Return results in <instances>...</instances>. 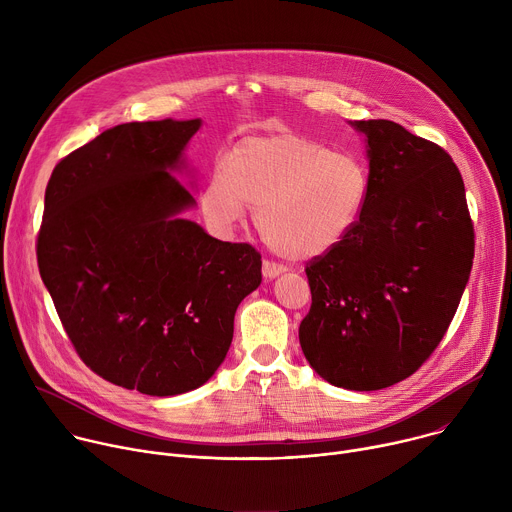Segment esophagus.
<instances>
[{"label": "esophagus", "instance_id": "34e87169", "mask_svg": "<svg viewBox=\"0 0 512 512\" xmlns=\"http://www.w3.org/2000/svg\"><path fill=\"white\" fill-rule=\"evenodd\" d=\"M283 273V267L275 265V263H269V261H263V277L265 281H271L275 277H279Z\"/></svg>", "mask_w": 512, "mask_h": 512}]
</instances>
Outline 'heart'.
<instances>
[{"label":"heart","mask_w":512,"mask_h":512,"mask_svg":"<svg viewBox=\"0 0 512 512\" xmlns=\"http://www.w3.org/2000/svg\"><path fill=\"white\" fill-rule=\"evenodd\" d=\"M371 172L358 158L294 131L241 139L206 178L200 208L206 223L229 235L249 208L277 253L312 261L344 245L367 212Z\"/></svg>","instance_id":"1"}]
</instances>
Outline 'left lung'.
<instances>
[{
	"label": "left lung",
	"instance_id": "left-lung-1",
	"mask_svg": "<svg viewBox=\"0 0 512 512\" xmlns=\"http://www.w3.org/2000/svg\"><path fill=\"white\" fill-rule=\"evenodd\" d=\"M364 139L371 200L354 235L306 267L300 324L330 385L377 391L413 375L444 338L474 259V227L452 158L403 125L348 121Z\"/></svg>",
	"mask_w": 512,
	"mask_h": 512
}]
</instances>
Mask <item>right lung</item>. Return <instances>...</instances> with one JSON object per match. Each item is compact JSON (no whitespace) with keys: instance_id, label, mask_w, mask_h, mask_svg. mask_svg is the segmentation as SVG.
<instances>
[{"instance_id":"obj_1","label":"right lung","mask_w":512,"mask_h":512,"mask_svg":"<svg viewBox=\"0 0 512 512\" xmlns=\"http://www.w3.org/2000/svg\"><path fill=\"white\" fill-rule=\"evenodd\" d=\"M202 119L115 125L52 172L38 265L79 356L105 381L172 397L204 385L261 285V255L210 237L184 152Z\"/></svg>"}]
</instances>
